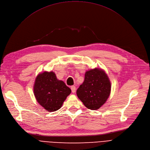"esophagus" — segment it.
I'll list each match as a JSON object with an SVG mask.
<instances>
[{"instance_id": "1", "label": "esophagus", "mask_w": 150, "mask_h": 150, "mask_svg": "<svg viewBox=\"0 0 150 150\" xmlns=\"http://www.w3.org/2000/svg\"><path fill=\"white\" fill-rule=\"evenodd\" d=\"M71 91H72V93H74L76 92V87L74 86V85H73V86H71Z\"/></svg>"}]
</instances>
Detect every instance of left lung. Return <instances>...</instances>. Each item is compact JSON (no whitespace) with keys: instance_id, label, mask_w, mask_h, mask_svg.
Wrapping results in <instances>:
<instances>
[{"instance_id":"obj_1","label":"left lung","mask_w":150,"mask_h":150,"mask_svg":"<svg viewBox=\"0 0 150 150\" xmlns=\"http://www.w3.org/2000/svg\"><path fill=\"white\" fill-rule=\"evenodd\" d=\"M111 91L109 78L101 68L87 71L85 79L77 90V97L87 108L95 110L105 104Z\"/></svg>"}]
</instances>
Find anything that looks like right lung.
Returning a JSON list of instances; mask_svg holds the SVG:
<instances>
[{"instance_id": "right-lung-1", "label": "right lung", "mask_w": 150, "mask_h": 150, "mask_svg": "<svg viewBox=\"0 0 150 150\" xmlns=\"http://www.w3.org/2000/svg\"><path fill=\"white\" fill-rule=\"evenodd\" d=\"M71 89L63 81L57 79L53 71L40 73L33 85V93L37 102L48 112L61 108Z\"/></svg>"}]
</instances>
